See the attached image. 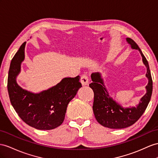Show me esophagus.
<instances>
[{"mask_svg": "<svg viewBox=\"0 0 158 158\" xmlns=\"http://www.w3.org/2000/svg\"><path fill=\"white\" fill-rule=\"evenodd\" d=\"M81 83L83 85H87L88 83H89V79H88V77L87 76L86 74H84L81 76Z\"/></svg>", "mask_w": 158, "mask_h": 158, "instance_id": "esophagus-1", "label": "esophagus"}]
</instances>
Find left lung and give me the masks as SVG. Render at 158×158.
<instances>
[{"label":"left lung","instance_id":"obj_1","mask_svg":"<svg viewBox=\"0 0 158 158\" xmlns=\"http://www.w3.org/2000/svg\"><path fill=\"white\" fill-rule=\"evenodd\" d=\"M126 40L132 49L138 50L142 56L143 63L147 68L145 76L148 79V83L145 87L146 94L141 98L138 105L123 107L109 95L102 74L99 72L93 73L89 87L94 92L93 110L95 119L103 126L111 129L125 128L135 123L146 110L152 94L153 82L148 60L134 40L130 38H126Z\"/></svg>","mask_w":158,"mask_h":158}]
</instances>
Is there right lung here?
<instances>
[{
	"label": "right lung",
	"instance_id": "add662e5",
	"mask_svg": "<svg viewBox=\"0 0 158 158\" xmlns=\"http://www.w3.org/2000/svg\"><path fill=\"white\" fill-rule=\"evenodd\" d=\"M25 44H22L10 63L7 83L10 103L24 122L35 129L50 130L63 122L69 103L82 87L80 77L63 78L38 94L24 89L17 83V77L25 59Z\"/></svg>",
	"mask_w": 158,
	"mask_h": 158
}]
</instances>
